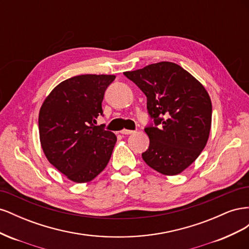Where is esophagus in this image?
<instances>
[{
	"label": "esophagus",
	"mask_w": 249,
	"mask_h": 249,
	"mask_svg": "<svg viewBox=\"0 0 249 249\" xmlns=\"http://www.w3.org/2000/svg\"><path fill=\"white\" fill-rule=\"evenodd\" d=\"M133 133H135V132L131 131V130H122V131H120V134H123V135H131Z\"/></svg>",
	"instance_id": "esophagus-1"
}]
</instances>
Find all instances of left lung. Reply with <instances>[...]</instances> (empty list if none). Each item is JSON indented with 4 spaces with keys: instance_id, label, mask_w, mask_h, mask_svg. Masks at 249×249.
<instances>
[{
    "instance_id": "8db88e82",
    "label": "left lung",
    "mask_w": 249,
    "mask_h": 249,
    "mask_svg": "<svg viewBox=\"0 0 249 249\" xmlns=\"http://www.w3.org/2000/svg\"><path fill=\"white\" fill-rule=\"evenodd\" d=\"M124 74L146 95L154 119L144 129L149 146L142 159L162 175H178L197 159L209 139L212 103L207 90L183 67L167 61Z\"/></svg>"
}]
</instances>
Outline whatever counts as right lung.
<instances>
[{"instance_id":"obj_1","label":"right lung","mask_w":249,"mask_h":249,"mask_svg":"<svg viewBox=\"0 0 249 249\" xmlns=\"http://www.w3.org/2000/svg\"><path fill=\"white\" fill-rule=\"evenodd\" d=\"M113 74H81L60 83L44 100L38 125L49 162L72 182L92 180L110 160L116 136L95 125Z\"/></svg>"}]
</instances>
